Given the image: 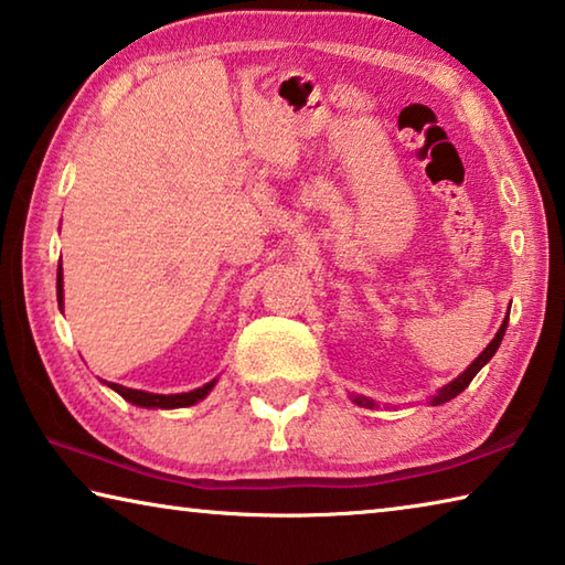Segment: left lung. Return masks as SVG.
Listing matches in <instances>:
<instances>
[{
	"instance_id": "1",
	"label": "left lung",
	"mask_w": 565,
	"mask_h": 565,
	"mask_svg": "<svg viewBox=\"0 0 565 565\" xmlns=\"http://www.w3.org/2000/svg\"><path fill=\"white\" fill-rule=\"evenodd\" d=\"M505 327H509V317H505V321L501 323V329H499V333H495V337H493V341L489 343V347H486L483 351H481V356H478L473 363H471V366H468L466 371H463V374L461 376H458V379H454L451 381V384H446L441 391H438V396H434V401H431V404H446V401H451V398H456L458 394H461V391L468 386V384H471V381H473V376L478 374V371H481L483 366H486V363H489L491 359H493V353L495 351H499V347H501V341H503V333H505ZM353 401H356V404L359 406H374V404H371V401L369 398H363V396H356V398H353Z\"/></svg>"
}]
</instances>
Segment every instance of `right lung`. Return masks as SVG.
<instances>
[{"label":"right lung","mask_w":565,"mask_h":565,"mask_svg":"<svg viewBox=\"0 0 565 565\" xmlns=\"http://www.w3.org/2000/svg\"><path fill=\"white\" fill-rule=\"evenodd\" d=\"M56 301H60V309L64 303V281H62V262H60V269H56ZM107 384V381H104ZM216 381H209L202 388H194L189 391V394H149V391H137V388H127V386H119V384H107L109 388L117 391L121 398H127L129 404L134 406H141V408H184V406H194L202 401L209 391L214 388Z\"/></svg>","instance_id":"1"}]
</instances>
